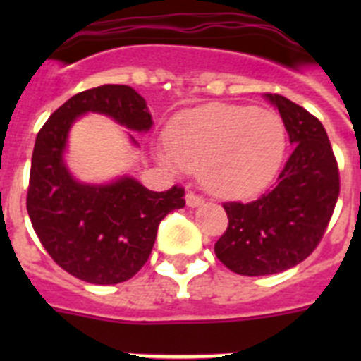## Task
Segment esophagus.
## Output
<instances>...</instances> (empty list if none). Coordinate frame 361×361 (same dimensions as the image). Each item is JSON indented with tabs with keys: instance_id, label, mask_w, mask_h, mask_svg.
Listing matches in <instances>:
<instances>
[{
	"instance_id": "1",
	"label": "esophagus",
	"mask_w": 361,
	"mask_h": 361,
	"mask_svg": "<svg viewBox=\"0 0 361 361\" xmlns=\"http://www.w3.org/2000/svg\"><path fill=\"white\" fill-rule=\"evenodd\" d=\"M186 204L190 206V208H197V206L204 204V197L197 195V193H193V191H188V193H186Z\"/></svg>"
}]
</instances>
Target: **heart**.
<instances>
[{
	"instance_id": "1",
	"label": "heart",
	"mask_w": 361,
	"mask_h": 361,
	"mask_svg": "<svg viewBox=\"0 0 361 361\" xmlns=\"http://www.w3.org/2000/svg\"><path fill=\"white\" fill-rule=\"evenodd\" d=\"M286 128L275 111L209 103L175 117L162 161L173 171L200 168L202 183L222 197H250L275 177Z\"/></svg>"
}]
</instances>
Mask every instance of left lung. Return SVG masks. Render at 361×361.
Returning <instances> with one entry per match:
<instances>
[{"label": "left lung", "mask_w": 361, "mask_h": 361, "mask_svg": "<svg viewBox=\"0 0 361 361\" xmlns=\"http://www.w3.org/2000/svg\"><path fill=\"white\" fill-rule=\"evenodd\" d=\"M293 153L273 190L251 202H224L228 228L215 242L220 262L237 275H275L317 250L340 195L338 162L317 117L279 94Z\"/></svg>", "instance_id": "8db88e82"}]
</instances>
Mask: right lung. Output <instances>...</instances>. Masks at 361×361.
Returning a JSON list of instances; mask_svg holds the SVG:
<instances>
[{
  "mask_svg": "<svg viewBox=\"0 0 361 361\" xmlns=\"http://www.w3.org/2000/svg\"><path fill=\"white\" fill-rule=\"evenodd\" d=\"M86 111L111 117L133 132H148L153 124L145 97L132 86L103 85L70 97L36 137L27 212L57 266L88 283L110 286L132 279L145 266L161 220L184 208L186 200L184 188L149 191L132 177L104 186L78 183L63 153L70 126Z\"/></svg>",
  "mask_w": 361,
  "mask_h": 361,
  "instance_id": "add662e5",
  "label": "right lung"
}]
</instances>
